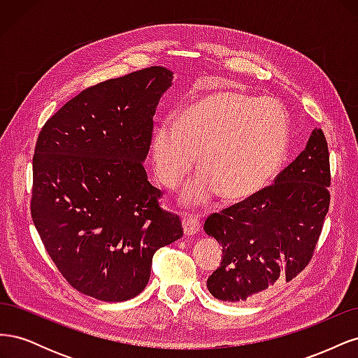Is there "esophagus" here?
<instances>
[{"mask_svg": "<svg viewBox=\"0 0 358 358\" xmlns=\"http://www.w3.org/2000/svg\"><path fill=\"white\" fill-rule=\"evenodd\" d=\"M182 225H183V233H185V236H192L200 230V220L192 213H185L182 218Z\"/></svg>", "mask_w": 358, "mask_h": 358, "instance_id": "obj_1", "label": "esophagus"}]
</instances>
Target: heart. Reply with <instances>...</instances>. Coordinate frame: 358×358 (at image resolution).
Masks as SVG:
<instances>
[{
  "label": "heart",
  "mask_w": 358,
  "mask_h": 358,
  "mask_svg": "<svg viewBox=\"0 0 358 358\" xmlns=\"http://www.w3.org/2000/svg\"><path fill=\"white\" fill-rule=\"evenodd\" d=\"M289 122L284 107L234 91L201 96L158 127L152 154L166 188H176L196 164L203 170L182 192L185 204L251 197L267 187L287 157Z\"/></svg>",
  "instance_id": "heart-1"
}]
</instances>
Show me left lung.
<instances>
[{
  "mask_svg": "<svg viewBox=\"0 0 358 358\" xmlns=\"http://www.w3.org/2000/svg\"><path fill=\"white\" fill-rule=\"evenodd\" d=\"M330 157L322 129L275 183L212 213L204 231L222 246L220 267L208 279L224 301L262 297L294 279L315 251L330 206Z\"/></svg>",
  "mask_w": 358,
  "mask_h": 358,
  "instance_id": "left-lung-1",
  "label": "left lung"
}]
</instances>
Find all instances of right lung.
I'll return each mask as SVG.
<instances>
[{
  "instance_id": "add662e5",
  "label": "right lung",
  "mask_w": 358,
  "mask_h": 358,
  "mask_svg": "<svg viewBox=\"0 0 358 358\" xmlns=\"http://www.w3.org/2000/svg\"><path fill=\"white\" fill-rule=\"evenodd\" d=\"M173 80L149 67L82 91L48 119L32 158L31 216L67 282L103 301L142 292L159 248L180 239L143 161Z\"/></svg>"
}]
</instances>
